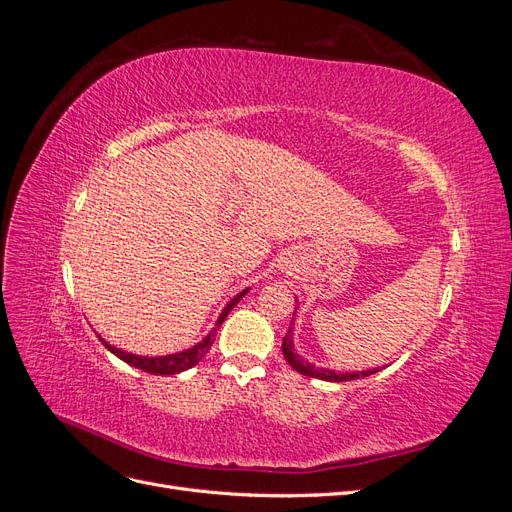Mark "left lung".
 <instances>
[{
    "mask_svg": "<svg viewBox=\"0 0 512 512\" xmlns=\"http://www.w3.org/2000/svg\"><path fill=\"white\" fill-rule=\"evenodd\" d=\"M294 301H297V305H294V314H297L299 309V299L294 297ZM294 314H292V322L288 327V333L284 335V342H282V352L286 356V361L290 363L292 369H297L299 374L303 376H309V378H320V380H327V382H348V380H356V378H365V376H371L376 374V371L380 369H365V371H333V369H324V367H316L314 363L305 361L301 354L294 352Z\"/></svg>",
    "mask_w": 512,
    "mask_h": 512,
    "instance_id": "8db88e82",
    "label": "left lung"
}]
</instances>
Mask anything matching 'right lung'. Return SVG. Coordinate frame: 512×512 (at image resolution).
<instances>
[{"mask_svg":"<svg viewBox=\"0 0 512 512\" xmlns=\"http://www.w3.org/2000/svg\"><path fill=\"white\" fill-rule=\"evenodd\" d=\"M250 288L241 290L237 297H232L226 307L222 309V314L218 316V320H215V327L200 339V342L188 350H181V352H175V354H166V356H141V354H132V352H126V350H119L115 346H111L106 342V339H102L100 335V342L104 344L106 350H111L115 356H119L121 361H126L128 365L136 367V369H143L147 371V374H156V376H173V374H181V371L194 367L203 356L209 352V348L213 346L215 342V333H218V329L222 327V322L226 320V316L230 314V309L235 307Z\"/></svg>","mask_w":512,"mask_h":512,"instance_id":"add662e5","label":"right lung"}]
</instances>
